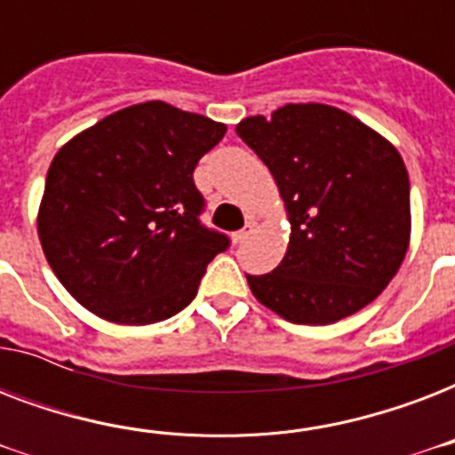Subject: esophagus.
<instances>
[{"instance_id":"obj_1","label":"esophagus","mask_w":455,"mask_h":455,"mask_svg":"<svg viewBox=\"0 0 455 455\" xmlns=\"http://www.w3.org/2000/svg\"><path fill=\"white\" fill-rule=\"evenodd\" d=\"M252 228H255V221H248V224H245V227L241 228V231H235V234H234V243H243V241H245V238H248V235L252 234Z\"/></svg>"}]
</instances>
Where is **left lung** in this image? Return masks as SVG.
Instances as JSON below:
<instances>
[{
  "mask_svg": "<svg viewBox=\"0 0 455 455\" xmlns=\"http://www.w3.org/2000/svg\"><path fill=\"white\" fill-rule=\"evenodd\" d=\"M235 134L269 167L291 221L281 264L248 274L252 295L299 325L335 323L373 302L409 250V172L399 151L323 103L245 117Z\"/></svg>",
  "mask_w": 455,
  "mask_h": 455,
  "instance_id": "left-lung-1",
  "label": "left lung"
}]
</instances>
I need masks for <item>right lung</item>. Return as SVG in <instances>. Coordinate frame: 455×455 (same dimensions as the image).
I'll use <instances>...</instances> for the list:
<instances>
[{
	"instance_id": "obj_1",
	"label": "right lung",
	"mask_w": 455,
	"mask_h": 455,
	"mask_svg": "<svg viewBox=\"0 0 455 455\" xmlns=\"http://www.w3.org/2000/svg\"><path fill=\"white\" fill-rule=\"evenodd\" d=\"M227 124L146 101L68 141L46 172L37 234L53 274L96 316L123 325L174 316L228 235L200 224L193 170Z\"/></svg>"
}]
</instances>
